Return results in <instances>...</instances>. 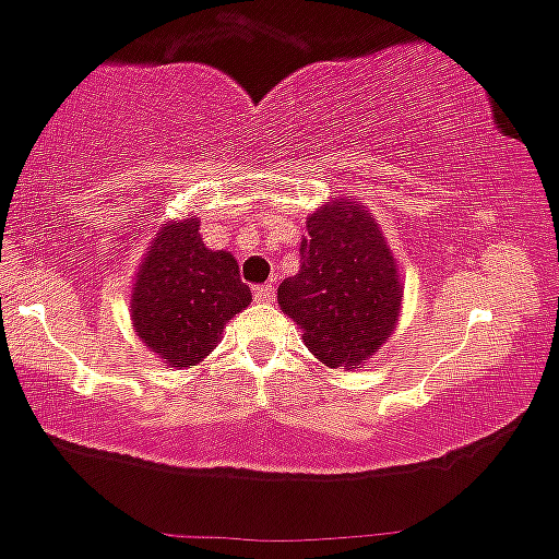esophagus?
Returning a JSON list of instances; mask_svg holds the SVG:
<instances>
[{"label": "esophagus", "mask_w": 559, "mask_h": 559, "mask_svg": "<svg viewBox=\"0 0 559 559\" xmlns=\"http://www.w3.org/2000/svg\"><path fill=\"white\" fill-rule=\"evenodd\" d=\"M253 293H255V301L272 304L274 301V282H266V285H258Z\"/></svg>", "instance_id": "obj_1"}]
</instances>
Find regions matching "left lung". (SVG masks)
Returning <instances> with one entry per match:
<instances>
[{"instance_id":"8db88e82","label":"left lung","mask_w":559,"mask_h":559,"mask_svg":"<svg viewBox=\"0 0 559 559\" xmlns=\"http://www.w3.org/2000/svg\"><path fill=\"white\" fill-rule=\"evenodd\" d=\"M301 272L280 285V309L328 368L352 370L386 344L400 317L397 261L370 210L330 200L306 218Z\"/></svg>"}]
</instances>
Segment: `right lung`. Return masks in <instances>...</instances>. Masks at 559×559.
Wrapping results in <instances>:
<instances>
[{
    "mask_svg": "<svg viewBox=\"0 0 559 559\" xmlns=\"http://www.w3.org/2000/svg\"><path fill=\"white\" fill-rule=\"evenodd\" d=\"M250 301L234 255L207 250L191 215L162 224L138 266L130 311L138 338L181 370L202 362Z\"/></svg>",
    "mask_w": 559,
    "mask_h": 559,
    "instance_id": "add662e5",
    "label": "right lung"
}]
</instances>
